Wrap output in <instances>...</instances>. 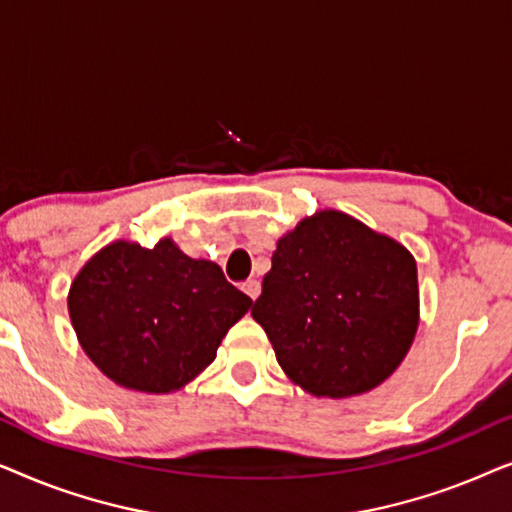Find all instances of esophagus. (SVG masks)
<instances>
[{
    "instance_id": "1",
    "label": "esophagus",
    "mask_w": 512,
    "mask_h": 512,
    "mask_svg": "<svg viewBox=\"0 0 512 512\" xmlns=\"http://www.w3.org/2000/svg\"><path fill=\"white\" fill-rule=\"evenodd\" d=\"M242 291L247 293L251 300H256L258 293H261V282H258V279H247V282L242 284Z\"/></svg>"
}]
</instances>
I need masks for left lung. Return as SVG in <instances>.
Returning <instances> with one entry per match:
<instances>
[{"label": "left lung", "mask_w": 512, "mask_h": 512, "mask_svg": "<svg viewBox=\"0 0 512 512\" xmlns=\"http://www.w3.org/2000/svg\"><path fill=\"white\" fill-rule=\"evenodd\" d=\"M251 317L307 394H366L401 366L415 340L417 263L389 235L324 209L279 237Z\"/></svg>", "instance_id": "left-lung-1"}]
</instances>
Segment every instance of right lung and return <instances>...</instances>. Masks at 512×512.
Here are the masks:
<instances>
[{
	"label": "right lung",
	"mask_w": 512,
	"mask_h": 512,
	"mask_svg": "<svg viewBox=\"0 0 512 512\" xmlns=\"http://www.w3.org/2000/svg\"><path fill=\"white\" fill-rule=\"evenodd\" d=\"M67 307L83 352L109 380L170 394L216 359L251 298L219 265L163 237L153 249L116 240L97 251L69 286Z\"/></svg>",
	"instance_id": "right-lung-1"
}]
</instances>
